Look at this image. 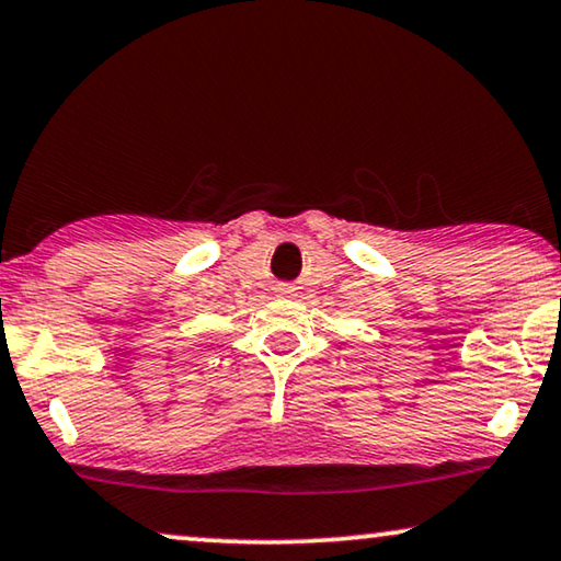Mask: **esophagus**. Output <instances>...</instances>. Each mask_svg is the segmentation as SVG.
I'll return each mask as SVG.
<instances>
[{
    "label": "esophagus",
    "mask_w": 561,
    "mask_h": 561,
    "mask_svg": "<svg viewBox=\"0 0 561 561\" xmlns=\"http://www.w3.org/2000/svg\"><path fill=\"white\" fill-rule=\"evenodd\" d=\"M283 294H290V288H283Z\"/></svg>",
    "instance_id": "1"
}]
</instances>
